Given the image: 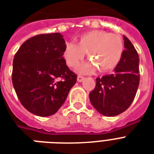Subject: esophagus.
<instances>
[{"instance_id": "obj_1", "label": "esophagus", "mask_w": 154, "mask_h": 154, "mask_svg": "<svg viewBox=\"0 0 154 154\" xmlns=\"http://www.w3.org/2000/svg\"><path fill=\"white\" fill-rule=\"evenodd\" d=\"M77 79V82H83V80L85 79V77H82V76H78Z\"/></svg>"}]
</instances>
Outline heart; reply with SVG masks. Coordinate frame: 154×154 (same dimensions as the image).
Masks as SVG:
<instances>
[{
	"instance_id": "heart-1",
	"label": "heart",
	"mask_w": 154,
	"mask_h": 154,
	"mask_svg": "<svg viewBox=\"0 0 154 154\" xmlns=\"http://www.w3.org/2000/svg\"><path fill=\"white\" fill-rule=\"evenodd\" d=\"M124 49L121 36L102 30H94L81 35L77 44L68 43L64 49V58L69 67L74 68L84 59L85 53L91 61L78 68L82 73H90L98 68L100 72L116 68Z\"/></svg>"
}]
</instances>
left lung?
Listing matches in <instances>:
<instances>
[{
  "mask_svg": "<svg viewBox=\"0 0 154 154\" xmlns=\"http://www.w3.org/2000/svg\"><path fill=\"white\" fill-rule=\"evenodd\" d=\"M125 49L114 73L96 79L89 100L97 112L114 117L128 109L136 96L140 82L139 57L131 42L124 36Z\"/></svg>",
  "mask_w": 154,
  "mask_h": 154,
  "instance_id": "1",
  "label": "left lung"
}]
</instances>
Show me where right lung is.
I'll list each match as a JSON object with an SVG mask.
<instances>
[{"label": "right lung", "instance_id": "1", "mask_svg": "<svg viewBox=\"0 0 154 154\" xmlns=\"http://www.w3.org/2000/svg\"><path fill=\"white\" fill-rule=\"evenodd\" d=\"M59 32L37 35L21 45L14 56L12 82L18 99L33 114L49 117L57 112L77 82L63 55Z\"/></svg>", "mask_w": 154, "mask_h": 154}]
</instances>
